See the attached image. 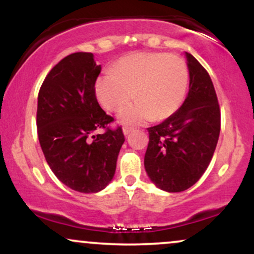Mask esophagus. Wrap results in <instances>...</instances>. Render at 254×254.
Returning <instances> with one entry per match:
<instances>
[{"mask_svg": "<svg viewBox=\"0 0 254 254\" xmlns=\"http://www.w3.org/2000/svg\"><path fill=\"white\" fill-rule=\"evenodd\" d=\"M132 130H133L132 127H123V133H124L125 136H127V135H129V133H130L131 131H132Z\"/></svg>", "mask_w": 254, "mask_h": 254, "instance_id": "esophagus-1", "label": "esophagus"}]
</instances>
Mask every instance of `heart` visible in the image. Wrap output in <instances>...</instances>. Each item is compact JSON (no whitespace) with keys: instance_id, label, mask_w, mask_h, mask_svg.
I'll return each mask as SVG.
<instances>
[{"instance_id":"b5f03b06","label":"heart","mask_w":254,"mask_h":254,"mask_svg":"<svg viewBox=\"0 0 254 254\" xmlns=\"http://www.w3.org/2000/svg\"><path fill=\"white\" fill-rule=\"evenodd\" d=\"M189 86L188 64L167 52H135L113 64L111 72L95 81V97L101 107L117 112L124 125L165 121L179 110Z\"/></svg>"}]
</instances>
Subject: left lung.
Here are the masks:
<instances>
[{"label": "left lung", "mask_w": 254, "mask_h": 254, "mask_svg": "<svg viewBox=\"0 0 254 254\" xmlns=\"http://www.w3.org/2000/svg\"><path fill=\"white\" fill-rule=\"evenodd\" d=\"M190 84L179 110L148 127L144 168L151 183L167 192L188 190L210 164L220 136L221 112L214 84L202 64L185 52Z\"/></svg>", "instance_id": "obj_1"}]
</instances>
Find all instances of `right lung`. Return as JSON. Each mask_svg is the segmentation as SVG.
I'll use <instances>...</instances> for the list:
<instances>
[{"label": "right lung", "mask_w": 254, "mask_h": 254, "mask_svg": "<svg viewBox=\"0 0 254 254\" xmlns=\"http://www.w3.org/2000/svg\"><path fill=\"white\" fill-rule=\"evenodd\" d=\"M101 71L90 52L64 57L45 77L38 94V138L51 171L82 193L104 190L113 179L125 138L122 127L99 105L95 81ZM104 129L103 134L95 131Z\"/></svg>", "instance_id": "1"}]
</instances>
